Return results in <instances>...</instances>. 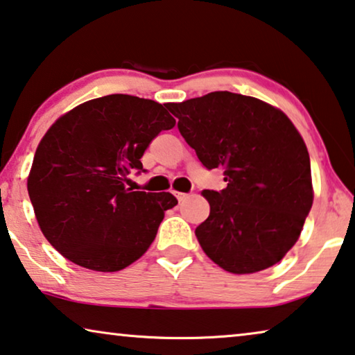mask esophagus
<instances>
[{
  "instance_id": "34e87169",
  "label": "esophagus",
  "mask_w": 355,
  "mask_h": 355,
  "mask_svg": "<svg viewBox=\"0 0 355 355\" xmlns=\"http://www.w3.org/2000/svg\"><path fill=\"white\" fill-rule=\"evenodd\" d=\"M173 194L177 196V199L180 200V202H183L184 199H188V194H187V193H177V191H175V193H173Z\"/></svg>"
}]
</instances>
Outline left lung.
I'll return each instance as SVG.
<instances>
[{
  "mask_svg": "<svg viewBox=\"0 0 355 355\" xmlns=\"http://www.w3.org/2000/svg\"><path fill=\"white\" fill-rule=\"evenodd\" d=\"M178 130L202 166L221 167L226 188L204 189L209 218L196 228L211 261L252 274L282 260L313 207L309 153L287 116L228 91L171 103Z\"/></svg>",
  "mask_w": 355,
  "mask_h": 355,
  "instance_id": "8db88e82",
  "label": "left lung"
}]
</instances>
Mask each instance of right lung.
Wrapping results in <instances>:
<instances>
[{
    "mask_svg": "<svg viewBox=\"0 0 355 355\" xmlns=\"http://www.w3.org/2000/svg\"><path fill=\"white\" fill-rule=\"evenodd\" d=\"M171 103L105 95L68 111L35 153L28 196L42 234L67 260L92 271H121L155 241L171 193L132 191L130 173L161 130L175 125Z\"/></svg>",
    "mask_w": 355,
    "mask_h": 355,
    "instance_id": "obj_1",
    "label": "right lung"
}]
</instances>
